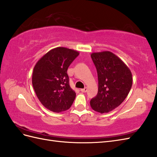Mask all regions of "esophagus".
Here are the masks:
<instances>
[{
	"label": "esophagus",
	"instance_id": "obj_1",
	"mask_svg": "<svg viewBox=\"0 0 157 157\" xmlns=\"http://www.w3.org/2000/svg\"><path fill=\"white\" fill-rule=\"evenodd\" d=\"M87 90V87H84L83 89H81L80 90V91H81L82 92H83V93H85V92H86Z\"/></svg>",
	"mask_w": 157,
	"mask_h": 157
}]
</instances>
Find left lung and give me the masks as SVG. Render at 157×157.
Instances as JSON below:
<instances>
[{
	"instance_id": "8db88e82",
	"label": "left lung",
	"mask_w": 157,
	"mask_h": 157,
	"mask_svg": "<svg viewBox=\"0 0 157 157\" xmlns=\"http://www.w3.org/2000/svg\"><path fill=\"white\" fill-rule=\"evenodd\" d=\"M91 57L98 72V92L90 105L99 113H108L122 103L131 90V71L117 56L109 51L95 52Z\"/></svg>"
}]
</instances>
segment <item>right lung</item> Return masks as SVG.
I'll list each match as a JSON object with an SVG mask.
<instances>
[{
    "mask_svg": "<svg viewBox=\"0 0 157 157\" xmlns=\"http://www.w3.org/2000/svg\"><path fill=\"white\" fill-rule=\"evenodd\" d=\"M79 52L58 47L43 56L34 67L33 86L39 101L48 109L60 113L70 109L75 98L67 74Z\"/></svg>",
    "mask_w": 157,
    "mask_h": 157,
    "instance_id": "right-lung-1",
    "label": "right lung"
}]
</instances>
